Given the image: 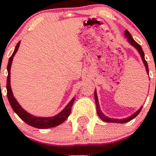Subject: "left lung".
<instances>
[{"mask_svg": "<svg viewBox=\"0 0 156 156\" xmlns=\"http://www.w3.org/2000/svg\"><path fill=\"white\" fill-rule=\"evenodd\" d=\"M125 36H126V37H127V40L128 41H129V43L130 44L133 45V47H134L136 49H137V51H139V53H140V56H141V58H142L143 60V62H144V66H145V68H146V70H147V73H148V63H147V62L145 61V59H144V51H143L142 48H141V47H140V44H138L136 41L133 40V38L132 37L131 34H129V31L128 30H126L125 31ZM94 97H95V101H96V108H97V112H98V116L100 117L101 119H102L103 121H105V122H118V123H122V122H129V121H130L131 119H133V118H135V117L137 116V115H138L139 113H140V110H141V108H140V109L138 110V111H137L136 112H135L134 114H133V115H131V116L128 117V118H126V119H111V118H108V117L105 116V115H104V114L101 112L100 110V107H99V104H98V97H97V94H96V91H94Z\"/></svg>", "mask_w": 156, "mask_h": 156, "instance_id": "obj_1", "label": "left lung"}]
</instances>
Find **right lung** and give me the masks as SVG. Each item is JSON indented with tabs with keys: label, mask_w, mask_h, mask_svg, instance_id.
<instances>
[{
	"label": "right lung",
	"mask_w": 156,
	"mask_h": 156,
	"mask_svg": "<svg viewBox=\"0 0 156 156\" xmlns=\"http://www.w3.org/2000/svg\"><path fill=\"white\" fill-rule=\"evenodd\" d=\"M19 44H20V42L18 43L16 48H15V51H14L13 54H12V55L9 58L8 64V66H7V69H8V77H7V96H8V101H9V103H10L11 106H12V109L19 115L20 119H23L26 123L29 124L30 126H34V127L39 128V129H47V128L54 127V126H56L58 125L61 124V123H62L68 118L69 115H70L72 106L73 105L74 100H75L74 98L72 99L71 101L67 105V106H66V108L60 113L55 115V116L44 118V117L33 116L32 115H30V113H28L27 112L25 111L21 106L19 105V104L17 102L16 99L14 98L10 85V70L12 59H13L14 55L17 52L18 49H19Z\"/></svg>",
	"instance_id": "right-lung-1"
}]
</instances>
